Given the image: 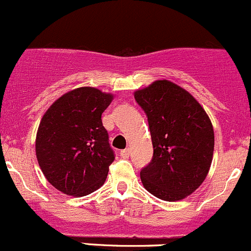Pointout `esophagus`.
<instances>
[{"mask_svg":"<svg viewBox=\"0 0 251 251\" xmlns=\"http://www.w3.org/2000/svg\"><path fill=\"white\" fill-rule=\"evenodd\" d=\"M130 153H131L130 149H125V150L120 151V155H121V157H124V158H127V157L130 156Z\"/></svg>","mask_w":251,"mask_h":251,"instance_id":"esophagus-1","label":"esophagus"}]
</instances>
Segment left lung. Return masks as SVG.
Masks as SVG:
<instances>
[{
  "label": "left lung",
  "mask_w": 251,
  "mask_h": 251,
  "mask_svg": "<svg viewBox=\"0 0 251 251\" xmlns=\"http://www.w3.org/2000/svg\"><path fill=\"white\" fill-rule=\"evenodd\" d=\"M148 117L153 156L140 172L144 188L166 201H178L203 182L214 150L207 113L180 85L159 79L134 92Z\"/></svg>",
  "instance_id": "1"
}]
</instances>
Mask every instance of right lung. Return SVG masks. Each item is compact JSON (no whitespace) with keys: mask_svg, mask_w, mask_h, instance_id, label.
<instances>
[{"mask_svg":"<svg viewBox=\"0 0 251 251\" xmlns=\"http://www.w3.org/2000/svg\"><path fill=\"white\" fill-rule=\"evenodd\" d=\"M113 95L81 87L57 99L41 118L35 153L46 180L70 197H84L106 181L114 152L101 115Z\"/></svg>","mask_w":251,"mask_h":251,"instance_id":"right-lung-1","label":"right lung"}]
</instances>
